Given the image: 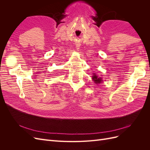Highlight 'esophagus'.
<instances>
[{
	"instance_id": "34e87169",
	"label": "esophagus",
	"mask_w": 150,
	"mask_h": 150,
	"mask_svg": "<svg viewBox=\"0 0 150 150\" xmlns=\"http://www.w3.org/2000/svg\"><path fill=\"white\" fill-rule=\"evenodd\" d=\"M76 47H77V49H79V44H77L76 45Z\"/></svg>"
}]
</instances>
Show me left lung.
Listing matches in <instances>:
<instances>
[{"instance_id":"1","label":"left lung","mask_w":150,"mask_h":150,"mask_svg":"<svg viewBox=\"0 0 150 150\" xmlns=\"http://www.w3.org/2000/svg\"><path fill=\"white\" fill-rule=\"evenodd\" d=\"M93 79L94 80L95 83H96V84L101 83V81H102L101 78H98V76H96V75H94V76H93Z\"/></svg>"}]
</instances>
